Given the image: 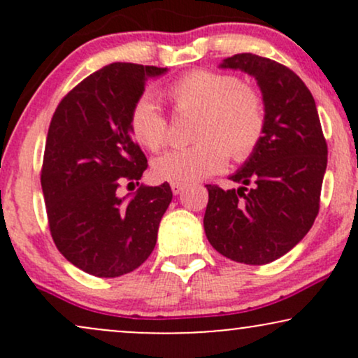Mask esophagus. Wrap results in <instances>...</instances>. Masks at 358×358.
<instances>
[{
	"instance_id": "1",
	"label": "esophagus",
	"mask_w": 358,
	"mask_h": 358,
	"mask_svg": "<svg viewBox=\"0 0 358 358\" xmlns=\"http://www.w3.org/2000/svg\"><path fill=\"white\" fill-rule=\"evenodd\" d=\"M183 190H185L183 183H171V192H173V195H180Z\"/></svg>"
}]
</instances>
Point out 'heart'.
Returning a JSON list of instances; mask_svg holds the SVG:
<instances>
[{
	"label": "heart",
	"instance_id": "heart-1",
	"mask_svg": "<svg viewBox=\"0 0 358 358\" xmlns=\"http://www.w3.org/2000/svg\"><path fill=\"white\" fill-rule=\"evenodd\" d=\"M180 113H196L193 146L168 151L151 165L156 180L193 183L225 166L229 153L248 159L264 136L266 109L261 96L227 73L192 71L166 89ZM129 131L143 148L158 151L166 145L168 124L156 102L141 96L129 114Z\"/></svg>",
	"mask_w": 358,
	"mask_h": 358
}]
</instances>
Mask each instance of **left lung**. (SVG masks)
Wrapping results in <instances>:
<instances>
[{
    "mask_svg": "<svg viewBox=\"0 0 358 358\" xmlns=\"http://www.w3.org/2000/svg\"><path fill=\"white\" fill-rule=\"evenodd\" d=\"M219 67L256 79L266 129L257 150L229 176L239 188L207 185L205 236L232 261L268 264L289 252L318 215L327 141L313 96L293 71L254 53H237Z\"/></svg>",
    "mask_w": 358,
    "mask_h": 358,
    "instance_id": "8db88e82",
    "label": "left lung"
}]
</instances>
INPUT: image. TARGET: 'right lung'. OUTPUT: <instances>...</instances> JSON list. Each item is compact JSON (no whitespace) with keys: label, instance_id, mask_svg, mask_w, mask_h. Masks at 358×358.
Masks as SVG:
<instances>
[{"label":"right lung","instance_id":"right-lung-1","mask_svg":"<svg viewBox=\"0 0 358 358\" xmlns=\"http://www.w3.org/2000/svg\"><path fill=\"white\" fill-rule=\"evenodd\" d=\"M168 69L109 64L76 85L53 113L45 145L42 190L62 256L97 278L131 273L150 257L173 193L168 183L139 184L146 156L129 131V114L148 79Z\"/></svg>","mask_w":358,"mask_h":358}]
</instances>
